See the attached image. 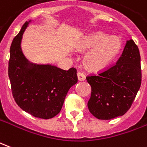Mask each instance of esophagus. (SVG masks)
Here are the masks:
<instances>
[{"label": "esophagus", "instance_id": "esophagus-1", "mask_svg": "<svg viewBox=\"0 0 147 147\" xmlns=\"http://www.w3.org/2000/svg\"><path fill=\"white\" fill-rule=\"evenodd\" d=\"M77 76H78V80L79 81H84V80H86V76H85V75L82 72H78L77 73Z\"/></svg>", "mask_w": 147, "mask_h": 147}]
</instances>
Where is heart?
I'll list each match as a JSON object with an SVG mask.
<instances>
[{"label": "heart", "mask_w": 147, "mask_h": 147, "mask_svg": "<svg viewBox=\"0 0 147 147\" xmlns=\"http://www.w3.org/2000/svg\"><path fill=\"white\" fill-rule=\"evenodd\" d=\"M122 49V41L117 36L102 31L88 34L80 39L77 50L88 52L83 58V65L90 72H99L108 68L117 59Z\"/></svg>", "instance_id": "heart-1"}]
</instances>
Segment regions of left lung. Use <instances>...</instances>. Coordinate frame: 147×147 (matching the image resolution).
Instances as JSON below:
<instances>
[{
  "label": "left lung",
  "mask_w": 147,
  "mask_h": 147,
  "mask_svg": "<svg viewBox=\"0 0 147 147\" xmlns=\"http://www.w3.org/2000/svg\"><path fill=\"white\" fill-rule=\"evenodd\" d=\"M140 61L139 48L130 39L114 66L98 76L86 77L91 86L87 106L93 116L111 120L126 113L141 86Z\"/></svg>",
  "instance_id": "1"
}]
</instances>
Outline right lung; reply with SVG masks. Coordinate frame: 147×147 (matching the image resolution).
I'll use <instances>...</instances> for the list:
<instances>
[{"label": "right lung", "mask_w": 147, "mask_h": 147, "mask_svg": "<svg viewBox=\"0 0 147 147\" xmlns=\"http://www.w3.org/2000/svg\"><path fill=\"white\" fill-rule=\"evenodd\" d=\"M27 21L10 48L8 76L17 105L38 118L50 119L61 111L67 91L78 81L76 69L64 71L50 64H35L24 56L21 42Z\"/></svg>", "instance_id": "1"}]
</instances>
